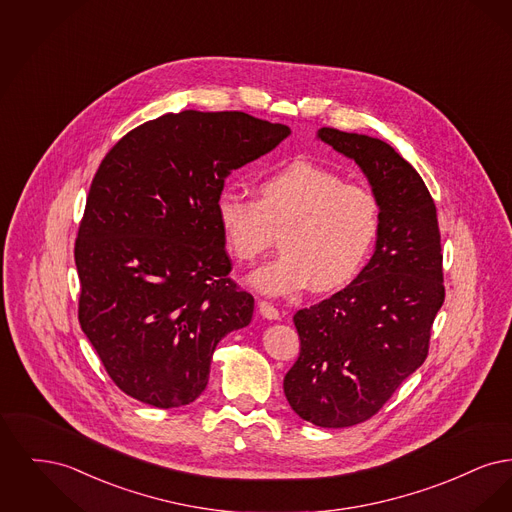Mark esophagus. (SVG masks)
Masks as SVG:
<instances>
[{
	"label": "esophagus",
	"mask_w": 512,
	"mask_h": 512,
	"mask_svg": "<svg viewBox=\"0 0 512 512\" xmlns=\"http://www.w3.org/2000/svg\"><path fill=\"white\" fill-rule=\"evenodd\" d=\"M259 311L268 320H278L280 318V311L270 301H259Z\"/></svg>",
	"instance_id": "34e87169"
}]
</instances>
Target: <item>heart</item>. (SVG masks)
Here are the masks:
<instances>
[{"mask_svg":"<svg viewBox=\"0 0 512 512\" xmlns=\"http://www.w3.org/2000/svg\"><path fill=\"white\" fill-rule=\"evenodd\" d=\"M215 213L228 249L245 263L282 230V253L251 274V284L274 297L349 284L365 267L382 224L372 190L311 161L268 172L257 182V197L224 188Z\"/></svg>","mask_w":512,"mask_h":512,"instance_id":"heart-1","label":"heart"}]
</instances>
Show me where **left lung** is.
Instances as JSON below:
<instances>
[{
  "label": "left lung",
  "mask_w": 512,
  "mask_h": 512,
  "mask_svg": "<svg viewBox=\"0 0 512 512\" xmlns=\"http://www.w3.org/2000/svg\"><path fill=\"white\" fill-rule=\"evenodd\" d=\"M353 159L380 199L376 251L341 292L295 313L301 340L284 378L295 413L320 428H347L378 413L428 357L443 299L438 211L424 180L386 142L320 128Z\"/></svg>",
  "instance_id": "8db88e82"
}]
</instances>
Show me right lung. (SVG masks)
Returning a JSON list of instances; mask_svg holds the SVG:
<instances>
[{"instance_id":"add662e5","label":"right lung","mask_w":512,"mask_h":512,"mask_svg":"<svg viewBox=\"0 0 512 512\" xmlns=\"http://www.w3.org/2000/svg\"><path fill=\"white\" fill-rule=\"evenodd\" d=\"M288 136L242 111L190 109L140 124L103 157L74 242L78 320L126 395L192 403L217 343L251 322L215 203L230 172Z\"/></svg>"}]
</instances>
